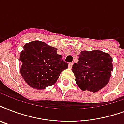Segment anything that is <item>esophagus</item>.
Instances as JSON below:
<instances>
[{
	"instance_id": "34e87169",
	"label": "esophagus",
	"mask_w": 124,
	"mask_h": 124,
	"mask_svg": "<svg viewBox=\"0 0 124 124\" xmlns=\"http://www.w3.org/2000/svg\"><path fill=\"white\" fill-rule=\"evenodd\" d=\"M72 66H73V63H70V64H68V68H69L71 69V68H72Z\"/></svg>"
}]
</instances>
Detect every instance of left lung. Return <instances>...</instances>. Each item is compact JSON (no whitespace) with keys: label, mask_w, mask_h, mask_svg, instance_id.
Instances as JSON below:
<instances>
[{"label":"left lung","mask_w":124,"mask_h":124,"mask_svg":"<svg viewBox=\"0 0 124 124\" xmlns=\"http://www.w3.org/2000/svg\"><path fill=\"white\" fill-rule=\"evenodd\" d=\"M79 62L73 65L76 84L83 91L96 92L106 86L113 70L112 58L107 53L100 50L83 51Z\"/></svg>","instance_id":"1"}]
</instances>
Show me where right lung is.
Masks as SVG:
<instances>
[{"mask_svg": "<svg viewBox=\"0 0 124 124\" xmlns=\"http://www.w3.org/2000/svg\"><path fill=\"white\" fill-rule=\"evenodd\" d=\"M57 49L41 41L26 43L21 52V75L31 87L45 89L57 81L68 64L57 54Z\"/></svg>", "mask_w": 124, "mask_h": 124, "instance_id": "add662e5", "label": "right lung"}]
</instances>
